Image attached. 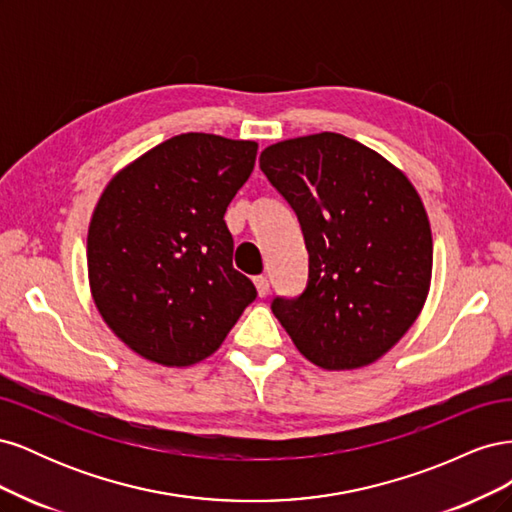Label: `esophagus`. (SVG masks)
<instances>
[{"instance_id": "1", "label": "esophagus", "mask_w": 512, "mask_h": 512, "mask_svg": "<svg viewBox=\"0 0 512 512\" xmlns=\"http://www.w3.org/2000/svg\"><path fill=\"white\" fill-rule=\"evenodd\" d=\"M254 284H256V290H258V297H267V294H269V277L258 275V277H254Z\"/></svg>"}]
</instances>
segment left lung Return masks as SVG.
Listing matches in <instances>:
<instances>
[{
	"label": "left lung",
	"mask_w": 512,
	"mask_h": 512,
	"mask_svg": "<svg viewBox=\"0 0 512 512\" xmlns=\"http://www.w3.org/2000/svg\"><path fill=\"white\" fill-rule=\"evenodd\" d=\"M260 170L297 213L309 254L305 290L275 297V318L322 369L378 361L429 292L433 245L421 196L380 153L335 132L267 147Z\"/></svg>",
	"instance_id": "obj_1"
}]
</instances>
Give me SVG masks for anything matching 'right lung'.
<instances>
[{"mask_svg": "<svg viewBox=\"0 0 512 512\" xmlns=\"http://www.w3.org/2000/svg\"><path fill=\"white\" fill-rule=\"evenodd\" d=\"M258 145L188 132L134 160L102 192L87 235L89 286L123 344L166 367L222 346L256 299L232 267L226 207Z\"/></svg>", "mask_w": 512, "mask_h": 512, "instance_id": "1", "label": "right lung"}]
</instances>
